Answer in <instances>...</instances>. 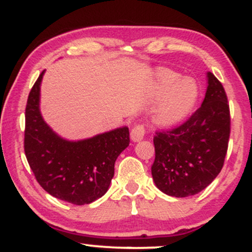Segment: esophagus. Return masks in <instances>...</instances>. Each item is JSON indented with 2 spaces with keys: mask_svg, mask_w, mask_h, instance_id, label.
Instances as JSON below:
<instances>
[{
  "mask_svg": "<svg viewBox=\"0 0 252 252\" xmlns=\"http://www.w3.org/2000/svg\"><path fill=\"white\" fill-rule=\"evenodd\" d=\"M144 134H146V128L142 123L135 124L134 128L131 129V132H130V137L134 142H138L144 137Z\"/></svg>",
  "mask_w": 252,
  "mask_h": 252,
  "instance_id": "34e87169",
  "label": "esophagus"
}]
</instances>
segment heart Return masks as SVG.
<instances>
[{"instance_id": "b5f03b06", "label": "heart", "mask_w": 252, "mask_h": 252, "mask_svg": "<svg viewBox=\"0 0 252 252\" xmlns=\"http://www.w3.org/2000/svg\"><path fill=\"white\" fill-rule=\"evenodd\" d=\"M155 92L164 97L155 114V121L164 126L182 122L194 108L199 97L195 80L184 78L178 72L163 70L158 74Z\"/></svg>"}]
</instances>
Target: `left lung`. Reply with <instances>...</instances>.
Returning a JSON list of instances; mask_svg holds the SVG:
<instances>
[{
  "instance_id": "8db88e82",
  "label": "left lung",
  "mask_w": 252,
  "mask_h": 252,
  "mask_svg": "<svg viewBox=\"0 0 252 252\" xmlns=\"http://www.w3.org/2000/svg\"><path fill=\"white\" fill-rule=\"evenodd\" d=\"M201 106L180 126L156 131L152 175L166 194L185 198L201 192L224 166L231 118L221 83L209 72Z\"/></svg>"
}]
</instances>
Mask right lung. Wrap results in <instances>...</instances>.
<instances>
[{
    "label": "right lung",
    "instance_id": "1",
    "mask_svg": "<svg viewBox=\"0 0 252 252\" xmlns=\"http://www.w3.org/2000/svg\"><path fill=\"white\" fill-rule=\"evenodd\" d=\"M41 72L26 105L25 154L40 186L54 198L85 205L108 190L118 155L129 146L126 126L88 140L71 142L59 137L40 114Z\"/></svg>",
    "mask_w": 252,
    "mask_h": 252
}]
</instances>
